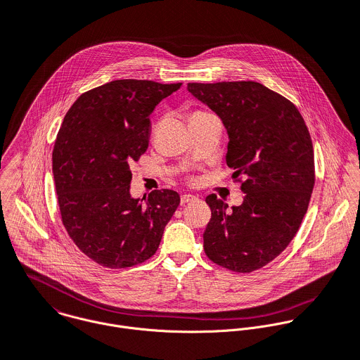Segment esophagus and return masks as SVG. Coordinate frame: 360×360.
Instances as JSON below:
<instances>
[{"instance_id":"obj_1","label":"esophagus","mask_w":360,"mask_h":360,"mask_svg":"<svg viewBox=\"0 0 360 360\" xmlns=\"http://www.w3.org/2000/svg\"><path fill=\"white\" fill-rule=\"evenodd\" d=\"M198 198L191 195V194H184L181 195V204H188V202H195Z\"/></svg>"}]
</instances>
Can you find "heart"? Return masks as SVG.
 I'll use <instances>...</instances> for the list:
<instances>
[{"label": "heart", "instance_id": "b5f03b06", "mask_svg": "<svg viewBox=\"0 0 360 360\" xmlns=\"http://www.w3.org/2000/svg\"><path fill=\"white\" fill-rule=\"evenodd\" d=\"M195 115H201V113H195Z\"/></svg>", "mask_w": 360, "mask_h": 360}]
</instances>
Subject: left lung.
<instances>
[{"label":"left lung","instance_id":"8db88e82","mask_svg":"<svg viewBox=\"0 0 360 360\" xmlns=\"http://www.w3.org/2000/svg\"><path fill=\"white\" fill-rule=\"evenodd\" d=\"M188 92L215 112L228 135L226 163L244 176L243 204L205 198L211 221L204 250L211 261L251 272L278 257L297 233L314 187L313 143L296 106L254 81L188 84Z\"/></svg>","mask_w":360,"mask_h":360}]
</instances>
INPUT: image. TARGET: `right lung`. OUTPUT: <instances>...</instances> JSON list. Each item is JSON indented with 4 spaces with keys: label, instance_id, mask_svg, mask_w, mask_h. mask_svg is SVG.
Listing matches in <instances>:
<instances>
[{
    "label": "right lung",
    "instance_id": "right-lung-1",
    "mask_svg": "<svg viewBox=\"0 0 360 360\" xmlns=\"http://www.w3.org/2000/svg\"><path fill=\"white\" fill-rule=\"evenodd\" d=\"M181 84L117 79L82 94L53 149L61 219L77 247L99 265L127 268L150 258L180 204L173 190L132 198L129 165L148 148L149 116Z\"/></svg>",
    "mask_w": 360,
    "mask_h": 360
}]
</instances>
